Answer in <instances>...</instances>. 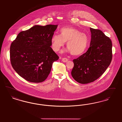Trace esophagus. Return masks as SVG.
Here are the masks:
<instances>
[{
  "label": "esophagus",
  "mask_w": 122,
  "mask_h": 122,
  "mask_svg": "<svg viewBox=\"0 0 122 122\" xmlns=\"http://www.w3.org/2000/svg\"><path fill=\"white\" fill-rule=\"evenodd\" d=\"M68 61V59L67 58H62V61H63V62H64V63L67 62Z\"/></svg>",
  "instance_id": "1"
}]
</instances>
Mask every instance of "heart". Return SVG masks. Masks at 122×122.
I'll use <instances>...</instances> for the list:
<instances>
[{
  "label": "heart",
  "mask_w": 122,
  "mask_h": 122,
  "mask_svg": "<svg viewBox=\"0 0 122 122\" xmlns=\"http://www.w3.org/2000/svg\"><path fill=\"white\" fill-rule=\"evenodd\" d=\"M60 35L54 34L51 38L52 49L56 52L59 50L67 41L68 51L74 55H80L85 51L88 44L87 35L73 27L60 29Z\"/></svg>",
  "instance_id": "b5f03b06"
}]
</instances>
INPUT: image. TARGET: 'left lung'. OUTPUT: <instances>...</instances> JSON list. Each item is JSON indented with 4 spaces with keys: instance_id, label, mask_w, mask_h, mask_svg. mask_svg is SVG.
<instances>
[{
    "instance_id": "left-lung-1",
    "label": "left lung",
    "mask_w": 122,
    "mask_h": 122,
    "mask_svg": "<svg viewBox=\"0 0 122 122\" xmlns=\"http://www.w3.org/2000/svg\"><path fill=\"white\" fill-rule=\"evenodd\" d=\"M91 41L87 52L73 60L71 71L74 79L85 84L96 81L109 66L112 59V43L98 29L90 28Z\"/></svg>"
}]
</instances>
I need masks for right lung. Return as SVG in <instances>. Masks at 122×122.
Listing matches in <instances>:
<instances>
[{
	"mask_svg": "<svg viewBox=\"0 0 122 122\" xmlns=\"http://www.w3.org/2000/svg\"><path fill=\"white\" fill-rule=\"evenodd\" d=\"M58 25H36L21 31L12 42L10 59L16 73L27 81L40 83L50 73L59 57L52 48L51 38Z\"/></svg>",
	"mask_w": 122,
	"mask_h": 122,
	"instance_id": "1",
	"label": "right lung"
}]
</instances>
